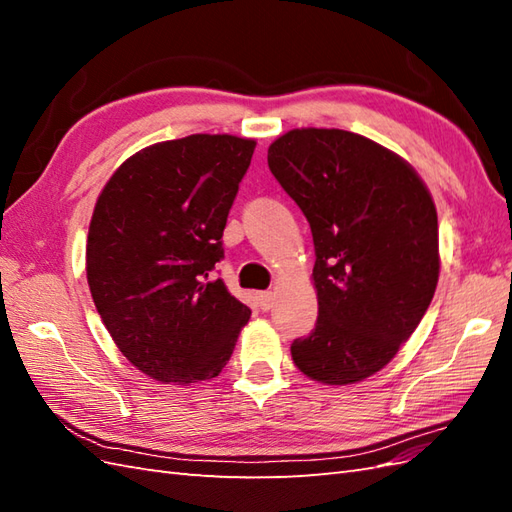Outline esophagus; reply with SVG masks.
<instances>
[{"label":"esophagus","mask_w":512,"mask_h":512,"mask_svg":"<svg viewBox=\"0 0 512 512\" xmlns=\"http://www.w3.org/2000/svg\"><path fill=\"white\" fill-rule=\"evenodd\" d=\"M257 303H259V308H262V310H270L275 306V292H270V290L259 292Z\"/></svg>","instance_id":"1"}]
</instances>
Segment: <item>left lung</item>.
I'll return each mask as SVG.
<instances>
[{"mask_svg": "<svg viewBox=\"0 0 512 512\" xmlns=\"http://www.w3.org/2000/svg\"><path fill=\"white\" fill-rule=\"evenodd\" d=\"M268 167L310 222L319 319L290 345L303 374L352 385L380 372L438 286V213L407 160L345 129L301 127Z\"/></svg>", "mask_w": 512, "mask_h": 512, "instance_id": "left-lung-1", "label": "left lung"}]
</instances>
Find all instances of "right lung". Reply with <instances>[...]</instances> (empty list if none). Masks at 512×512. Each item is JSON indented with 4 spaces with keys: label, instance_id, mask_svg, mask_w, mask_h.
Instances as JSON below:
<instances>
[{
    "label": "right lung",
    "instance_id": "obj_1",
    "mask_svg": "<svg viewBox=\"0 0 512 512\" xmlns=\"http://www.w3.org/2000/svg\"><path fill=\"white\" fill-rule=\"evenodd\" d=\"M255 140L193 134L140 149L96 200L85 270L107 332L160 383L211 380L250 310L211 270Z\"/></svg>",
    "mask_w": 512,
    "mask_h": 512
}]
</instances>
